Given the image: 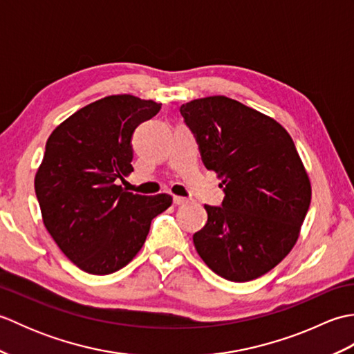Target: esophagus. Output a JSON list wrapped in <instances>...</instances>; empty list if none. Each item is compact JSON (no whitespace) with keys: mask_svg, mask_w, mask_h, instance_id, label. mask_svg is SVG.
<instances>
[{"mask_svg":"<svg viewBox=\"0 0 354 354\" xmlns=\"http://www.w3.org/2000/svg\"><path fill=\"white\" fill-rule=\"evenodd\" d=\"M187 202H189V199L187 198H181V196L173 198V204L175 205H184V204H187Z\"/></svg>","mask_w":354,"mask_h":354,"instance_id":"34e87169","label":"esophagus"}]
</instances>
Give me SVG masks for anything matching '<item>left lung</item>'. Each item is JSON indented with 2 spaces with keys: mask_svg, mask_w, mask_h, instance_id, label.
Returning a JSON list of instances; mask_svg holds the SVG:
<instances>
[{
  "mask_svg": "<svg viewBox=\"0 0 354 354\" xmlns=\"http://www.w3.org/2000/svg\"><path fill=\"white\" fill-rule=\"evenodd\" d=\"M179 111L225 193L222 207L205 205L208 221L194 232V248L225 280L251 281L297 243L312 198L301 158L280 123L225 95Z\"/></svg>",
  "mask_w": 354,
  "mask_h": 354,
  "instance_id": "left-lung-1",
  "label": "left lung"
}]
</instances>
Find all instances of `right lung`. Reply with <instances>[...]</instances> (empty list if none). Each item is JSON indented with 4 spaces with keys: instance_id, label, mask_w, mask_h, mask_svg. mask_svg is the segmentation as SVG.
<instances>
[{
    "instance_id": "1",
    "label": "right lung",
    "mask_w": 354,
    "mask_h": 354,
    "mask_svg": "<svg viewBox=\"0 0 354 354\" xmlns=\"http://www.w3.org/2000/svg\"><path fill=\"white\" fill-rule=\"evenodd\" d=\"M161 103L131 94L89 103L59 124L47 140L35 192L53 240L74 265L108 275L145 245L155 216L170 194L141 196L117 185L132 167V135Z\"/></svg>"
}]
</instances>
